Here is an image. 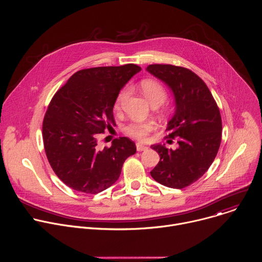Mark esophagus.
Here are the masks:
<instances>
[{
	"instance_id": "esophagus-1",
	"label": "esophagus",
	"mask_w": 262,
	"mask_h": 262,
	"mask_svg": "<svg viewBox=\"0 0 262 262\" xmlns=\"http://www.w3.org/2000/svg\"><path fill=\"white\" fill-rule=\"evenodd\" d=\"M136 146H137V150L138 151H145V150H147V149H148L147 146H144V145H142L140 143H137Z\"/></svg>"
}]
</instances>
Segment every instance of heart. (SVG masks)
<instances>
[{"label":"heart","instance_id":"b5f03b06","mask_svg":"<svg viewBox=\"0 0 262 262\" xmlns=\"http://www.w3.org/2000/svg\"><path fill=\"white\" fill-rule=\"evenodd\" d=\"M141 89L146 96V98L150 101L151 104H161L166 99L167 93L165 88L157 81L154 80H144L141 83ZM127 94V88H123L119 94L117 95L116 101H115V107L118 108L120 104L122 103L123 99L125 98ZM156 127V123L152 120H146V121H133L128 125L124 127V132L138 140H145L154 128Z\"/></svg>","mask_w":262,"mask_h":262}]
</instances>
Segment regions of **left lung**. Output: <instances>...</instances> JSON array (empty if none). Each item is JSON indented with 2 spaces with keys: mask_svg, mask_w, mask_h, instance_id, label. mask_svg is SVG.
I'll return each mask as SVG.
<instances>
[{
  "mask_svg": "<svg viewBox=\"0 0 262 262\" xmlns=\"http://www.w3.org/2000/svg\"><path fill=\"white\" fill-rule=\"evenodd\" d=\"M146 70L173 93L175 112L167 130L170 138H179L175 150L165 144L151 145L161 160L150 174L165 186L183 189L198 180L215 159L222 138L220 110L206 84L190 69L152 64Z\"/></svg>",
  "mask_w": 262,
  "mask_h": 262,
  "instance_id": "8db88e82",
  "label": "left lung"
}]
</instances>
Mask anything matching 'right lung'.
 Segmentation results:
<instances>
[{"label":"right lung","instance_id":"add662e5","mask_svg":"<svg viewBox=\"0 0 262 262\" xmlns=\"http://www.w3.org/2000/svg\"><path fill=\"white\" fill-rule=\"evenodd\" d=\"M139 71L136 64L79 70L51 100L42 124L45 150L56 175L72 190L104 191L136 154V144L126 137L99 149L97 136L115 124L117 95Z\"/></svg>","mask_w":262,"mask_h":262}]
</instances>
